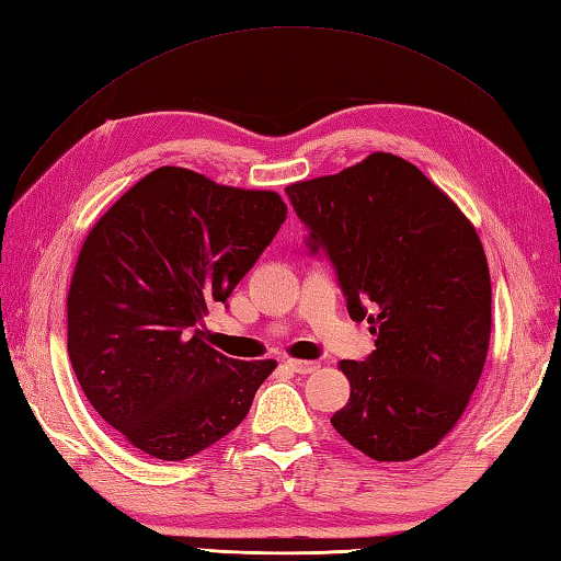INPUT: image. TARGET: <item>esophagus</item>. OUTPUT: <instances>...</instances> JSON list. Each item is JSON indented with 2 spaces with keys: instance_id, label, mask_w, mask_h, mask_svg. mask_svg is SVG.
I'll return each mask as SVG.
<instances>
[{
  "instance_id": "1",
  "label": "esophagus",
  "mask_w": 561,
  "mask_h": 561,
  "mask_svg": "<svg viewBox=\"0 0 561 561\" xmlns=\"http://www.w3.org/2000/svg\"><path fill=\"white\" fill-rule=\"evenodd\" d=\"M284 364H287V368H291L294 374H301V376L313 374L318 368V362H301V359H287Z\"/></svg>"
}]
</instances>
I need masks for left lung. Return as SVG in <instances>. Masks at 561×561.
Here are the masks:
<instances>
[{
	"instance_id": "1",
	"label": "left lung",
	"mask_w": 561,
	"mask_h": 561,
	"mask_svg": "<svg viewBox=\"0 0 561 561\" xmlns=\"http://www.w3.org/2000/svg\"><path fill=\"white\" fill-rule=\"evenodd\" d=\"M311 253L323 250L352 320L376 350L340 362L350 402L332 426L380 462L438 446L470 402L492 330V282L474 226L400 157L376 151L287 187Z\"/></svg>"
}]
</instances>
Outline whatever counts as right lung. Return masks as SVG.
I'll return each instance as SVG.
<instances>
[{"mask_svg":"<svg viewBox=\"0 0 561 561\" xmlns=\"http://www.w3.org/2000/svg\"><path fill=\"white\" fill-rule=\"evenodd\" d=\"M287 219L270 190L161 165L93 226L67 296V352L83 396L135 448L185 460L245 420L277 362L202 340Z\"/></svg>","mask_w":561,"mask_h":561,"instance_id":"obj_1","label":"right lung"}]
</instances>
